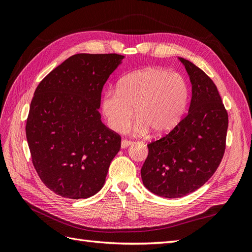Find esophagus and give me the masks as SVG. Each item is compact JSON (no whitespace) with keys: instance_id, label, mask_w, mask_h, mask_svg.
<instances>
[{"instance_id":"34e87169","label":"esophagus","mask_w":252,"mask_h":252,"mask_svg":"<svg viewBox=\"0 0 252 252\" xmlns=\"http://www.w3.org/2000/svg\"><path fill=\"white\" fill-rule=\"evenodd\" d=\"M131 144H132V142H131V141H128V140H122V142H121V147L124 149V148H127V147L130 146Z\"/></svg>"}]
</instances>
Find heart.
<instances>
[{
	"instance_id": "b5f03b06",
	"label": "heart",
	"mask_w": 252,
	"mask_h": 252,
	"mask_svg": "<svg viewBox=\"0 0 252 252\" xmlns=\"http://www.w3.org/2000/svg\"><path fill=\"white\" fill-rule=\"evenodd\" d=\"M189 90L181 74L158 67H147L127 74L117 90L106 91L101 108L106 123L122 131L133 117V129L144 134L149 130L164 135L177 126L185 112Z\"/></svg>"
}]
</instances>
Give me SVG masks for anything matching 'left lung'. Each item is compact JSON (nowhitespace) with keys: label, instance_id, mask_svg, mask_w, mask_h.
<instances>
[{"label":"left lung","instance_id":"1","mask_svg":"<svg viewBox=\"0 0 252 252\" xmlns=\"http://www.w3.org/2000/svg\"><path fill=\"white\" fill-rule=\"evenodd\" d=\"M191 83L187 116L164 138L147 145L141 177L156 195L174 199L202 187L222 161L228 114L217 86L199 67L178 58Z\"/></svg>","mask_w":252,"mask_h":252}]
</instances>
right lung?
<instances>
[{
	"label": "right lung",
	"mask_w": 252,
	"mask_h": 252,
	"mask_svg": "<svg viewBox=\"0 0 252 252\" xmlns=\"http://www.w3.org/2000/svg\"><path fill=\"white\" fill-rule=\"evenodd\" d=\"M125 57L79 53L55 68L34 91L26 138L34 168L51 191L87 199L104 186L121 136L101 121V94Z\"/></svg>",
	"instance_id": "add662e5"
}]
</instances>
